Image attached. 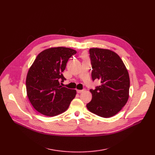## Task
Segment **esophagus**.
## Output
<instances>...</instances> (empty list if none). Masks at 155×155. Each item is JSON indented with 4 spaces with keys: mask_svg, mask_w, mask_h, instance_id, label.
Returning a JSON list of instances; mask_svg holds the SVG:
<instances>
[{
    "mask_svg": "<svg viewBox=\"0 0 155 155\" xmlns=\"http://www.w3.org/2000/svg\"><path fill=\"white\" fill-rule=\"evenodd\" d=\"M84 91V90H77V92H78V93H81V92H83Z\"/></svg>",
    "mask_w": 155,
    "mask_h": 155,
    "instance_id": "34e87169",
    "label": "esophagus"
}]
</instances>
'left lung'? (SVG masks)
Listing matches in <instances>:
<instances>
[{
    "instance_id": "8db88e82",
    "label": "left lung",
    "mask_w": 155,
    "mask_h": 155,
    "mask_svg": "<svg viewBox=\"0 0 155 155\" xmlns=\"http://www.w3.org/2000/svg\"><path fill=\"white\" fill-rule=\"evenodd\" d=\"M92 80L101 84L91 89L92 101L87 107L95 114L108 118L116 115L129 98L130 80L128 71L118 54L101 48H91Z\"/></svg>"
}]
</instances>
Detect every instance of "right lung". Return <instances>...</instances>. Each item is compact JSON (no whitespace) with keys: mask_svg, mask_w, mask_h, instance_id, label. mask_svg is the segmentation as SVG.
I'll list each match as a JSON object with an SVG mask.
<instances>
[{"mask_svg":"<svg viewBox=\"0 0 155 155\" xmlns=\"http://www.w3.org/2000/svg\"><path fill=\"white\" fill-rule=\"evenodd\" d=\"M77 53L71 48H51L41 52L29 68L26 78L28 99L33 107L47 116L66 111L75 98V90L62 87L66 80L62 72L70 58Z\"/></svg>","mask_w":155,"mask_h":155,"instance_id":"add662e5","label":"right lung"}]
</instances>
